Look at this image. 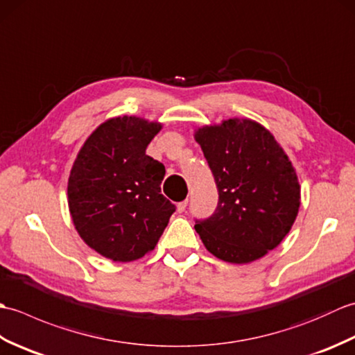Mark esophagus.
<instances>
[{
    "label": "esophagus",
    "instance_id": "34e87169",
    "mask_svg": "<svg viewBox=\"0 0 355 355\" xmlns=\"http://www.w3.org/2000/svg\"><path fill=\"white\" fill-rule=\"evenodd\" d=\"M186 207H187V200H183V201H180V202H178V205H177V210H178V212H180V214H182V212H184V210H186Z\"/></svg>",
    "mask_w": 355,
    "mask_h": 355
}]
</instances>
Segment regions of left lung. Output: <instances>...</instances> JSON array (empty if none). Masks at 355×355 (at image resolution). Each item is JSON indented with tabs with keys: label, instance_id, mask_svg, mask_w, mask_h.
Returning a JSON list of instances; mask_svg holds the SVG:
<instances>
[{
	"label": "left lung",
	"instance_id": "8db88e82",
	"mask_svg": "<svg viewBox=\"0 0 355 355\" xmlns=\"http://www.w3.org/2000/svg\"><path fill=\"white\" fill-rule=\"evenodd\" d=\"M214 173L218 206L195 230L218 259L247 263L273 250L290 232L300 186L288 157L270 131L229 119L195 132Z\"/></svg>",
	"mask_w": 355,
	"mask_h": 355
}]
</instances>
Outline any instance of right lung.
I'll return each mask as SVG.
<instances>
[{"label": "right lung", "instance_id": "obj_1", "mask_svg": "<svg viewBox=\"0 0 355 355\" xmlns=\"http://www.w3.org/2000/svg\"><path fill=\"white\" fill-rule=\"evenodd\" d=\"M162 125L114 117L89 135L69 178V207L80 238L117 262L154 250L175 206L162 195L164 166L146 155Z\"/></svg>", "mask_w": 355, "mask_h": 355}]
</instances>
